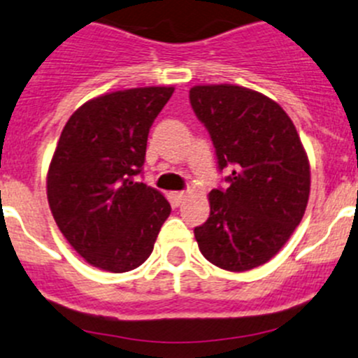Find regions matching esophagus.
Here are the masks:
<instances>
[{
    "label": "esophagus",
    "instance_id": "1",
    "mask_svg": "<svg viewBox=\"0 0 358 358\" xmlns=\"http://www.w3.org/2000/svg\"><path fill=\"white\" fill-rule=\"evenodd\" d=\"M185 197H187V192H173L171 194V199H173V203L176 204V206H178V204H182Z\"/></svg>",
    "mask_w": 358,
    "mask_h": 358
}]
</instances>
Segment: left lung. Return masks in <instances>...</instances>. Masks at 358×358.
<instances>
[{
    "label": "left lung",
    "instance_id": "obj_1",
    "mask_svg": "<svg viewBox=\"0 0 358 358\" xmlns=\"http://www.w3.org/2000/svg\"><path fill=\"white\" fill-rule=\"evenodd\" d=\"M190 106L225 168L210 192V217L194 229L201 253L227 271H248L280 252L310 197V164L282 106L245 87L196 85Z\"/></svg>",
    "mask_w": 358,
    "mask_h": 358
}]
</instances>
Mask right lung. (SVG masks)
I'll return each mask as SVG.
<instances>
[{"mask_svg":"<svg viewBox=\"0 0 358 358\" xmlns=\"http://www.w3.org/2000/svg\"><path fill=\"white\" fill-rule=\"evenodd\" d=\"M173 87L117 91L80 106L62 129L47 176L59 231L89 264L110 273L150 257L171 213L159 190L138 182L155 117Z\"/></svg>","mask_w":358,"mask_h":358,"instance_id":"right-lung-1","label":"right lung"}]
</instances>
